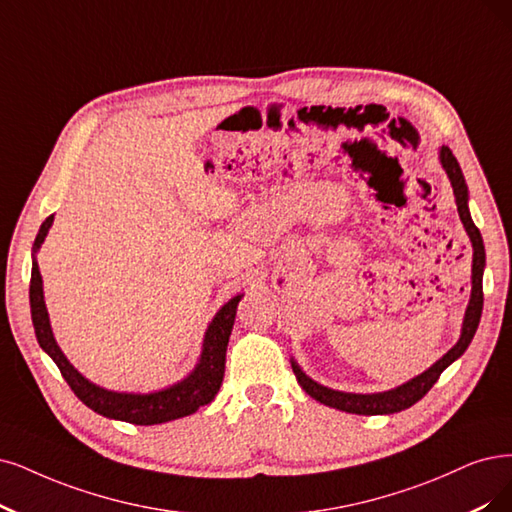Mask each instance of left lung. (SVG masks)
I'll use <instances>...</instances> for the list:
<instances>
[{"label": "left lung", "mask_w": 512, "mask_h": 512, "mask_svg": "<svg viewBox=\"0 0 512 512\" xmlns=\"http://www.w3.org/2000/svg\"><path fill=\"white\" fill-rule=\"evenodd\" d=\"M439 160L441 166L447 173L451 187H453V196H456V204H458V213L460 219L464 223V230L472 242V289H470V299L468 306L464 312V320H462V333L460 339L456 342L451 350H447V354H443L437 363L432 367H428L424 373L411 377L409 382L396 386L392 390H384V392H371V394H358V392H344V390H333L329 386H323L314 382L310 375L304 373L297 365L295 358H291V367L293 373L297 377L299 386L304 388L314 401L323 403L327 407L346 411V413H356V415H390V413H399L403 409H409L411 405L418 403L422 396L437 384L439 375L458 358L466 352V348L470 346L472 337L477 333L479 320H481V312H483V270H485V246H483V238L479 227L475 225L468 211V185L466 179L462 175V168L456 160V156L451 154V149L447 145H441L439 149Z\"/></svg>", "instance_id": "left-lung-1"}]
</instances>
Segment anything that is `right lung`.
<instances>
[{"label":"right lung","mask_w":512,"mask_h":512,"mask_svg":"<svg viewBox=\"0 0 512 512\" xmlns=\"http://www.w3.org/2000/svg\"><path fill=\"white\" fill-rule=\"evenodd\" d=\"M52 221H54V215H50L42 223L40 232H37L33 242V266H31V287H29L31 320H33L37 344H40V348L52 358L56 367L61 369L65 382L75 392V396H78L86 407L97 411L99 415H105L109 420L130 422L137 426H154L170 420H179V418H185V415L196 413L202 405L211 403L223 382L225 350H227V342H230L238 301L242 299V293L232 297L227 304H223L219 312L213 316L211 323H208L204 331L202 352H200L198 363L194 371L187 377H183L181 382L166 386L162 390L147 392V394L107 390L103 386H97L90 380H86V377L67 361V356L59 348V344H56L52 327H50V316L44 301V282H42L40 266H37L35 255L42 249L48 230L52 227Z\"/></svg>","instance_id":"1"}]
</instances>
